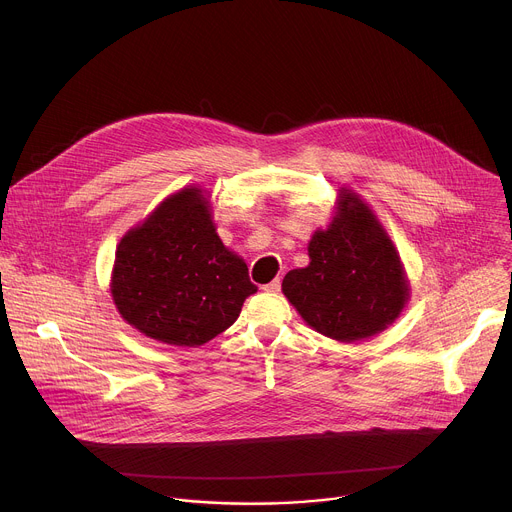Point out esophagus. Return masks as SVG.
<instances>
[{
  "instance_id": "1",
  "label": "esophagus",
  "mask_w": 512,
  "mask_h": 512,
  "mask_svg": "<svg viewBox=\"0 0 512 512\" xmlns=\"http://www.w3.org/2000/svg\"><path fill=\"white\" fill-rule=\"evenodd\" d=\"M279 289H281V281L279 279H273L271 283L263 285V291H267V294H277Z\"/></svg>"
}]
</instances>
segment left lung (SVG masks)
Wrapping results in <instances>:
<instances>
[{"mask_svg":"<svg viewBox=\"0 0 512 512\" xmlns=\"http://www.w3.org/2000/svg\"><path fill=\"white\" fill-rule=\"evenodd\" d=\"M310 263L291 269L283 296L316 332L356 342L391 326L409 300L397 247L377 214L350 188H340L328 229L308 243Z\"/></svg>","mask_w":512,"mask_h":512,"instance_id":"1","label":"left lung"}]
</instances>
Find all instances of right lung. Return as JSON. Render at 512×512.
Returning <instances> with one entry per match:
<instances>
[{"mask_svg": "<svg viewBox=\"0 0 512 512\" xmlns=\"http://www.w3.org/2000/svg\"><path fill=\"white\" fill-rule=\"evenodd\" d=\"M257 285L216 235L208 192L182 188L117 245L111 296L121 318L170 346H202L239 318Z\"/></svg>", "mask_w": 512, "mask_h": 512, "instance_id": "add662e5", "label": "right lung"}]
</instances>
